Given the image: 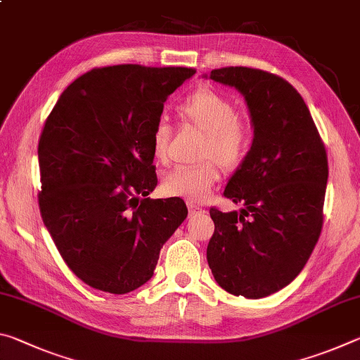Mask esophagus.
I'll return each instance as SVG.
<instances>
[{
    "mask_svg": "<svg viewBox=\"0 0 360 360\" xmlns=\"http://www.w3.org/2000/svg\"><path fill=\"white\" fill-rule=\"evenodd\" d=\"M187 206H188V212H191L192 216L203 214V212H206L205 208H202V206L197 205V203H193V202H187Z\"/></svg>",
    "mask_w": 360,
    "mask_h": 360,
    "instance_id": "obj_1",
    "label": "esophagus"
}]
</instances>
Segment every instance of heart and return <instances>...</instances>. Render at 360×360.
<instances>
[{"label": "heart", "mask_w": 360, "mask_h": 360, "mask_svg": "<svg viewBox=\"0 0 360 360\" xmlns=\"http://www.w3.org/2000/svg\"><path fill=\"white\" fill-rule=\"evenodd\" d=\"M178 112L186 124L205 133L200 157L208 158L195 167H178L163 178V191L173 197L203 200L221 179L222 168L236 169L251 148V127L236 115V108L227 96L212 89H197L187 95L178 106ZM172 125L158 120L152 130V154L160 163L168 162L172 141Z\"/></svg>", "instance_id": "1"}]
</instances>
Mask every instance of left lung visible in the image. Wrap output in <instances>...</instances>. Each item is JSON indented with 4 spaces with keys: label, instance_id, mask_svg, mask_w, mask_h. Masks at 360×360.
Listing matches in <instances>:
<instances>
[{
    "label": "left lung",
    "instance_id": "8db88e82",
    "mask_svg": "<svg viewBox=\"0 0 360 360\" xmlns=\"http://www.w3.org/2000/svg\"><path fill=\"white\" fill-rule=\"evenodd\" d=\"M205 77L245 96L254 139L224 197L240 211L211 208L206 259L229 294L262 298L303 270L319 240L328 178L324 143L302 95L271 72L227 66Z\"/></svg>",
    "mask_w": 360,
    "mask_h": 360
}]
</instances>
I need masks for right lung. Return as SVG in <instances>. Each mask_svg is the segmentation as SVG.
Listing matches in <instances>:
<instances>
[{
	"instance_id": "1",
	"label": "right lung",
	"mask_w": 360,
	"mask_h": 360,
	"mask_svg": "<svg viewBox=\"0 0 360 360\" xmlns=\"http://www.w3.org/2000/svg\"><path fill=\"white\" fill-rule=\"evenodd\" d=\"M193 68L115 65L60 95L38 144L39 211L65 264L90 288L127 294L154 275L187 217L184 200L148 198L157 186L152 130Z\"/></svg>"
}]
</instances>
